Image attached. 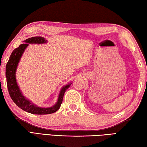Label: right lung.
I'll return each instance as SVG.
<instances>
[{
	"label": "right lung",
	"instance_id": "obj_1",
	"mask_svg": "<svg viewBox=\"0 0 147 147\" xmlns=\"http://www.w3.org/2000/svg\"><path fill=\"white\" fill-rule=\"evenodd\" d=\"M47 42L44 37L40 36L32 37L24 41V44L20 45L19 47L14 49L11 53L5 67V77L7 80V86L11 98L13 102L22 110L32 114L36 115H47L55 113L60 107L64 97V93L69 88L71 83L65 85L60 91L58 100L56 104L52 107L41 108L32 103L22 94V91L17 84L16 80V71L20 60L21 59L25 50L28 47V44H43Z\"/></svg>",
	"mask_w": 147,
	"mask_h": 147
}]
</instances>
